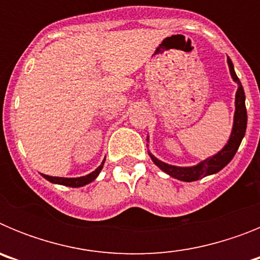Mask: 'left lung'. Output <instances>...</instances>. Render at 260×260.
<instances>
[{"mask_svg": "<svg viewBox=\"0 0 260 260\" xmlns=\"http://www.w3.org/2000/svg\"><path fill=\"white\" fill-rule=\"evenodd\" d=\"M228 65L231 75L233 80L238 84L237 93H236V112H234V122L233 128H232V134L229 138L228 143L225 144L224 148L221 151L213 155L212 157H208L199 164L194 165V167H176V165H169L167 162L160 161L158 158H156L152 153H150L152 161L157 165L162 172L172 176L173 178H177L180 181H185V182H192V181H198L201 178L210 174H215L220 172L225 165H228L231 162L232 158L234 157L236 152H237L238 147H240L241 142H242L245 133H246L247 126V112L246 105H245V91L241 84L240 79H238L236 71H234V66L232 59L228 57Z\"/></svg>", "mask_w": 260, "mask_h": 260, "instance_id": "obj_1", "label": "left lung"}]
</instances>
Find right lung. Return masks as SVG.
I'll list each match as a JSON object with an SVG mask.
<instances>
[{"label": "right lung", "instance_id": "add662e5", "mask_svg": "<svg viewBox=\"0 0 260 260\" xmlns=\"http://www.w3.org/2000/svg\"><path fill=\"white\" fill-rule=\"evenodd\" d=\"M105 158L103 160V162L96 168L95 171L92 173L87 174V176L83 177H77V178H65V177H52V176H47V174H43L45 180H48L49 182L52 183H58V185H63V186H70V187H80V186H84L87 183L92 182L95 180L96 177L99 176V173L102 172L103 165H104Z\"/></svg>", "mask_w": 260, "mask_h": 260}]
</instances>
